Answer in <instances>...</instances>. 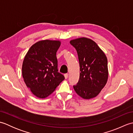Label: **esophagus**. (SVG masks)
<instances>
[{
	"mask_svg": "<svg viewBox=\"0 0 133 133\" xmlns=\"http://www.w3.org/2000/svg\"><path fill=\"white\" fill-rule=\"evenodd\" d=\"M68 77H69V74H64L65 79H67V78H68Z\"/></svg>",
	"mask_w": 133,
	"mask_h": 133,
	"instance_id": "obj_1",
	"label": "esophagus"
}]
</instances>
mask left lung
<instances>
[{"mask_svg": "<svg viewBox=\"0 0 133 133\" xmlns=\"http://www.w3.org/2000/svg\"><path fill=\"white\" fill-rule=\"evenodd\" d=\"M70 43L77 50L80 66L79 79L73 86L74 90L85 99L97 97L108 79L106 55L95 42L89 38L75 39Z\"/></svg>", "mask_w": 133, "mask_h": 133, "instance_id": "1", "label": "left lung"}]
</instances>
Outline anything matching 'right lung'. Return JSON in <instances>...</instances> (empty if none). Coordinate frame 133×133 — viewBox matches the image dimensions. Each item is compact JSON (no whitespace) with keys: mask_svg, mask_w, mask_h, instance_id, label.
<instances>
[{"mask_svg":"<svg viewBox=\"0 0 133 133\" xmlns=\"http://www.w3.org/2000/svg\"><path fill=\"white\" fill-rule=\"evenodd\" d=\"M59 41L36 42L28 51L22 64V75L27 87L36 97L45 98L55 91L64 77L58 72L56 54Z\"/></svg>","mask_w":133,"mask_h":133,"instance_id":"right-lung-1","label":"right lung"}]
</instances>
